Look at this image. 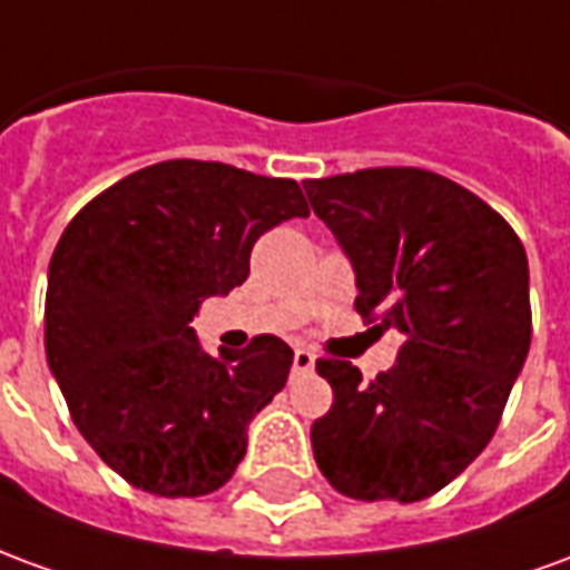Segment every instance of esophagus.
<instances>
[{"label": "esophagus", "mask_w": 570, "mask_h": 570, "mask_svg": "<svg viewBox=\"0 0 570 570\" xmlns=\"http://www.w3.org/2000/svg\"><path fill=\"white\" fill-rule=\"evenodd\" d=\"M314 363H317V357H314L311 351H305V347H296V354H293V370L314 372Z\"/></svg>", "instance_id": "1"}]
</instances>
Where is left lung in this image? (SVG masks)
<instances>
[{"label":"left lung","mask_w":570,"mask_h":570,"mask_svg":"<svg viewBox=\"0 0 570 570\" xmlns=\"http://www.w3.org/2000/svg\"><path fill=\"white\" fill-rule=\"evenodd\" d=\"M302 186L354 265V308L406 335L370 384L347 360H317L333 409L311 424L314 461L354 501H424L489 445L525 366V247L485 200L419 167Z\"/></svg>","instance_id":"1"}]
</instances>
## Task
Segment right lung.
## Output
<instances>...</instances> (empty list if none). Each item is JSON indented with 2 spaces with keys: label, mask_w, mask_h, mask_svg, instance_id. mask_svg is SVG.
<instances>
[{
  "label": "right lung",
  "mask_w": 570,
  "mask_h": 570,
  "mask_svg": "<svg viewBox=\"0 0 570 570\" xmlns=\"http://www.w3.org/2000/svg\"><path fill=\"white\" fill-rule=\"evenodd\" d=\"M308 216L296 179L219 161H161L85 204L48 265L45 354L94 452L158 498L225 485L247 424L284 391L293 347L256 335L210 357L200 302L247 281L268 228Z\"/></svg>",
  "instance_id": "add662e5"
}]
</instances>
